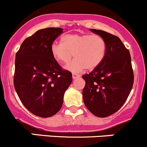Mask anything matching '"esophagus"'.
Masks as SVG:
<instances>
[{
  "label": "esophagus",
  "instance_id": "1",
  "mask_svg": "<svg viewBox=\"0 0 147 147\" xmlns=\"http://www.w3.org/2000/svg\"><path fill=\"white\" fill-rule=\"evenodd\" d=\"M80 77V75H78V74H76V73H72V78L73 79H76V78H78Z\"/></svg>",
  "mask_w": 147,
  "mask_h": 147
}]
</instances>
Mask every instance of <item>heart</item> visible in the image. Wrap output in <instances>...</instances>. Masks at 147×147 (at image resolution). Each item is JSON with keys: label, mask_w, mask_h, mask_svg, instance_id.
<instances>
[{"label": "heart", "mask_w": 147, "mask_h": 147, "mask_svg": "<svg viewBox=\"0 0 147 147\" xmlns=\"http://www.w3.org/2000/svg\"><path fill=\"white\" fill-rule=\"evenodd\" d=\"M50 49L55 59L61 63H69L75 57L65 68L78 73L85 68L94 69L102 64L106 56L107 44L98 35L70 34L63 36V43L53 42Z\"/></svg>", "instance_id": "b5f03b06"}]
</instances>
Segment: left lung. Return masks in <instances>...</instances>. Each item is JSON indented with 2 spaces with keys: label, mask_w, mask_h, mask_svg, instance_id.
Returning <instances> with one entry per match:
<instances>
[{
  "label": "left lung",
  "mask_w": 147,
  "mask_h": 147,
  "mask_svg": "<svg viewBox=\"0 0 147 147\" xmlns=\"http://www.w3.org/2000/svg\"><path fill=\"white\" fill-rule=\"evenodd\" d=\"M90 30L103 38L107 53L100 66L82 75L83 101L93 115L106 117L117 112L129 95L134 84L131 56L118 37L100 30Z\"/></svg>",
  "instance_id": "left-lung-1"
}]
</instances>
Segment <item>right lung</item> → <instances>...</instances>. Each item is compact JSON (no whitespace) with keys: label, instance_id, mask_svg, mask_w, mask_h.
<instances>
[{"label":"right lung","instance_id":"obj_1","mask_svg":"<svg viewBox=\"0 0 147 147\" xmlns=\"http://www.w3.org/2000/svg\"><path fill=\"white\" fill-rule=\"evenodd\" d=\"M63 28H47L26 38L16 55L14 87L28 111L50 117L60 111L72 73L64 70L51 53V45Z\"/></svg>","mask_w":147,"mask_h":147}]
</instances>
